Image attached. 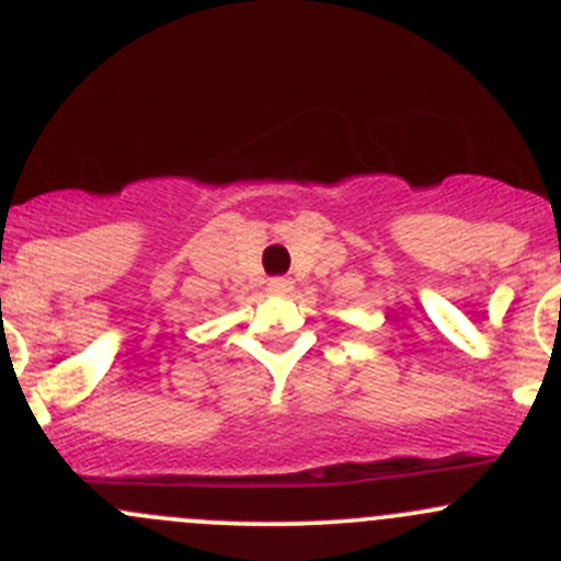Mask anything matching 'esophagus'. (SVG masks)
I'll return each mask as SVG.
<instances>
[{
    "label": "esophagus",
    "instance_id": "1",
    "mask_svg": "<svg viewBox=\"0 0 561 561\" xmlns=\"http://www.w3.org/2000/svg\"><path fill=\"white\" fill-rule=\"evenodd\" d=\"M268 290L276 293V296H287V293L293 290V279L290 276H274V279L268 282Z\"/></svg>",
    "mask_w": 561,
    "mask_h": 561
}]
</instances>
